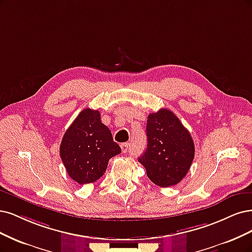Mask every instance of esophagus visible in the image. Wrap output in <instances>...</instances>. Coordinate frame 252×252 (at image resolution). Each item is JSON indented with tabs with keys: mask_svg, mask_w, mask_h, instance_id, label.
Segmentation results:
<instances>
[{
	"mask_svg": "<svg viewBox=\"0 0 252 252\" xmlns=\"http://www.w3.org/2000/svg\"><path fill=\"white\" fill-rule=\"evenodd\" d=\"M121 149H122V151H123L124 153L128 152V151L130 150V144H129V143H123V144H121Z\"/></svg>",
	"mask_w": 252,
	"mask_h": 252,
	"instance_id": "obj_1",
	"label": "esophagus"
}]
</instances>
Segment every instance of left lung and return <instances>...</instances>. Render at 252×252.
<instances>
[{
	"mask_svg": "<svg viewBox=\"0 0 252 252\" xmlns=\"http://www.w3.org/2000/svg\"><path fill=\"white\" fill-rule=\"evenodd\" d=\"M147 149L138 158L147 176L161 188L177 185L188 174L195 156L189 130L169 109L161 108L147 119Z\"/></svg>",
	"mask_w": 252,
	"mask_h": 252,
	"instance_id": "left-lung-1",
	"label": "left lung"
}]
</instances>
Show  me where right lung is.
Here are the masks:
<instances>
[{"label":"right lung","instance_id":"right-lung-1","mask_svg":"<svg viewBox=\"0 0 252 252\" xmlns=\"http://www.w3.org/2000/svg\"><path fill=\"white\" fill-rule=\"evenodd\" d=\"M110 130L101 122L99 110L83 109L65 131L60 158L68 176L79 185L103 176L111 158L121 153Z\"/></svg>","mask_w":252,"mask_h":252}]
</instances>
